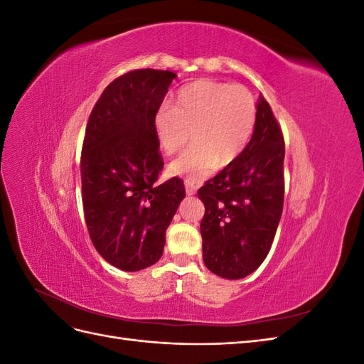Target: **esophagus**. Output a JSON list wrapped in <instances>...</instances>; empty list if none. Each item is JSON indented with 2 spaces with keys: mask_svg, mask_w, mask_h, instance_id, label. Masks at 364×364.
<instances>
[{
  "mask_svg": "<svg viewBox=\"0 0 364 364\" xmlns=\"http://www.w3.org/2000/svg\"><path fill=\"white\" fill-rule=\"evenodd\" d=\"M185 190H186V194H188V196L196 194V191H197V183H196L194 181L185 179Z\"/></svg>",
  "mask_w": 364,
  "mask_h": 364,
  "instance_id": "obj_1",
  "label": "esophagus"
}]
</instances>
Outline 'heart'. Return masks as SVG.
Segmentation results:
<instances>
[{"label":"heart","mask_w":364,"mask_h":364,"mask_svg":"<svg viewBox=\"0 0 364 364\" xmlns=\"http://www.w3.org/2000/svg\"><path fill=\"white\" fill-rule=\"evenodd\" d=\"M257 124V100L245 85L197 80L182 87L173 107L156 112L153 126L161 149L167 155L193 147L173 161L168 171L190 181H199L213 167L232 164L253 135Z\"/></svg>","instance_id":"heart-1"}]
</instances>
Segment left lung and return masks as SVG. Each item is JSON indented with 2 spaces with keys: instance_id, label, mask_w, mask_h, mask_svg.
<instances>
[{
  "instance_id": "8db88e82",
  "label": "left lung",
  "mask_w": 364,
  "mask_h": 364,
  "mask_svg": "<svg viewBox=\"0 0 364 364\" xmlns=\"http://www.w3.org/2000/svg\"><path fill=\"white\" fill-rule=\"evenodd\" d=\"M284 135L259 97L257 124L245 151L197 191L203 262L226 279L255 272L270 252L284 205Z\"/></svg>"
}]
</instances>
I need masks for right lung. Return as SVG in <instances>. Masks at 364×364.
<instances>
[{
    "instance_id": "add662e5",
    "label": "right lung",
    "mask_w": 364,
    "mask_h": 364,
    "mask_svg": "<svg viewBox=\"0 0 364 364\" xmlns=\"http://www.w3.org/2000/svg\"><path fill=\"white\" fill-rule=\"evenodd\" d=\"M174 77L151 68L117 77L86 124L80 158L86 228L97 252L126 272L162 257L165 230L185 197L182 179L158 183L164 161L153 119Z\"/></svg>"
}]
</instances>
